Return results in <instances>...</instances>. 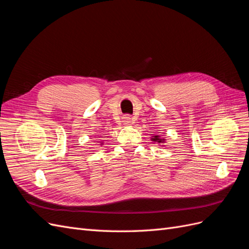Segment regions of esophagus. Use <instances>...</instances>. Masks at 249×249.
Masks as SVG:
<instances>
[{
    "label": "esophagus",
    "instance_id": "1",
    "mask_svg": "<svg viewBox=\"0 0 249 249\" xmlns=\"http://www.w3.org/2000/svg\"><path fill=\"white\" fill-rule=\"evenodd\" d=\"M124 123L125 124H129L131 123V117L127 116V115L124 116Z\"/></svg>",
    "mask_w": 249,
    "mask_h": 249
}]
</instances>
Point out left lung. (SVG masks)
<instances>
[{"instance_id":"1","label":"left lung","mask_w":249,"mask_h":249,"mask_svg":"<svg viewBox=\"0 0 249 249\" xmlns=\"http://www.w3.org/2000/svg\"><path fill=\"white\" fill-rule=\"evenodd\" d=\"M152 141L158 142V143H162V142H164V139H161L159 135H156V136H154V137L152 138Z\"/></svg>"}]
</instances>
